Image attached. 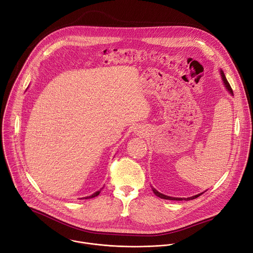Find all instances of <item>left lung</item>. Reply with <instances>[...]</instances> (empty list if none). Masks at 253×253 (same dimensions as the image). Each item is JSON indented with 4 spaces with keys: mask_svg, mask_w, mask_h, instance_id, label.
Masks as SVG:
<instances>
[{
    "mask_svg": "<svg viewBox=\"0 0 253 253\" xmlns=\"http://www.w3.org/2000/svg\"><path fill=\"white\" fill-rule=\"evenodd\" d=\"M220 74H221V77H222V80H223V83H224V85H225L226 89L229 91V93H230L231 95H234V94H233V90H232V88H231V86H230V84H229V82H228V80H227V78H226V76H225L223 70H220ZM151 189H153L154 193H155L158 197H160V198H162V199H169V200H183V199H184V200H191V199L197 198L199 195L205 193V192H201V193H199V194H196V195H193V196H190V197H187V198H182V197H172V196L165 195V194L159 192V191H158L156 188H154L153 186H151Z\"/></svg>",
    "mask_w": 253,
    "mask_h": 253,
    "instance_id": "obj_1",
    "label": "left lung"
}]
</instances>
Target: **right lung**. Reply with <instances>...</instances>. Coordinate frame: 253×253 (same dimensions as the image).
<instances>
[{
  "mask_svg": "<svg viewBox=\"0 0 253 253\" xmlns=\"http://www.w3.org/2000/svg\"><path fill=\"white\" fill-rule=\"evenodd\" d=\"M103 188H100L98 191H96V192H94L93 194H91V195H89V196H85V197H82V198H80V199H88V198H93V197H95V196H97L98 194H99V192H100V190H102Z\"/></svg>",
  "mask_w": 253,
  "mask_h": 253,
  "instance_id": "1",
  "label": "right lung"
}]
</instances>
